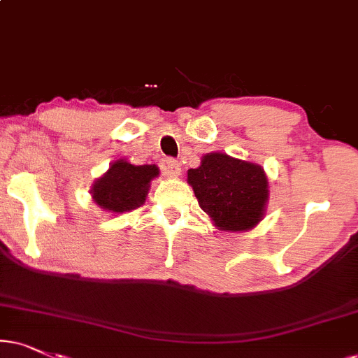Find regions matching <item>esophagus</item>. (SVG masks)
<instances>
[{
  "label": "esophagus",
  "mask_w": 358,
  "mask_h": 358,
  "mask_svg": "<svg viewBox=\"0 0 358 358\" xmlns=\"http://www.w3.org/2000/svg\"><path fill=\"white\" fill-rule=\"evenodd\" d=\"M161 169H162V174H164L166 178H178L179 172H180V166L176 159L167 157V159H162Z\"/></svg>",
  "instance_id": "esophagus-1"
}]
</instances>
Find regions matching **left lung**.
Masks as SVG:
<instances>
[{
	"label": "left lung",
	"mask_w": 358,
	"mask_h": 358,
	"mask_svg": "<svg viewBox=\"0 0 358 358\" xmlns=\"http://www.w3.org/2000/svg\"><path fill=\"white\" fill-rule=\"evenodd\" d=\"M201 209L220 231H249L266 214L268 182L262 167L222 152L206 154L187 171Z\"/></svg>",
	"instance_id": "left-lung-1"
}]
</instances>
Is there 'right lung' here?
<instances>
[{"label": "right lung", "instance_id": "add662e5", "mask_svg": "<svg viewBox=\"0 0 358 358\" xmlns=\"http://www.w3.org/2000/svg\"><path fill=\"white\" fill-rule=\"evenodd\" d=\"M159 176L156 164L134 166L126 159L114 161L91 187L92 201L114 214L129 213L145 202L151 180Z\"/></svg>", "mask_w": 358, "mask_h": 358}]
</instances>
